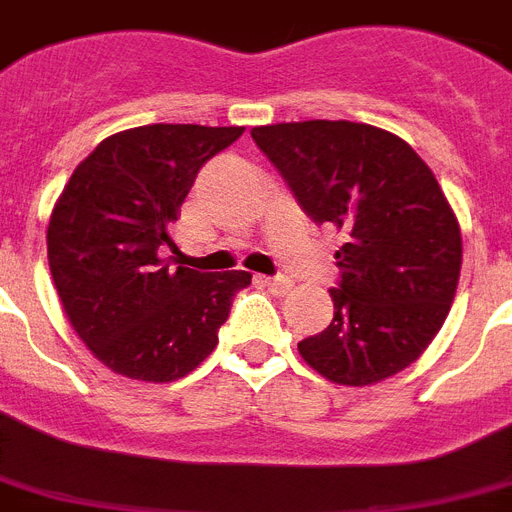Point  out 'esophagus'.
<instances>
[{"label": "esophagus", "instance_id": "34e87169", "mask_svg": "<svg viewBox=\"0 0 512 512\" xmlns=\"http://www.w3.org/2000/svg\"><path fill=\"white\" fill-rule=\"evenodd\" d=\"M263 284L268 286L273 294L292 292V278H286V276H263Z\"/></svg>", "mask_w": 512, "mask_h": 512}]
</instances>
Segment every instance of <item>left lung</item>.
<instances>
[{
    "mask_svg": "<svg viewBox=\"0 0 512 512\" xmlns=\"http://www.w3.org/2000/svg\"><path fill=\"white\" fill-rule=\"evenodd\" d=\"M252 139L302 210L344 236L334 321L297 344L302 360L342 386L405 371L439 334L463 265L458 215L431 168L397 134L350 120L257 126Z\"/></svg>",
    "mask_w": 512,
    "mask_h": 512,
    "instance_id": "obj_1",
    "label": "left lung"
}]
</instances>
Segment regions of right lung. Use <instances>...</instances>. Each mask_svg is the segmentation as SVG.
Segmentation results:
<instances>
[{
    "label": "right lung",
    "mask_w": 512,
    "mask_h": 512,
    "mask_svg": "<svg viewBox=\"0 0 512 512\" xmlns=\"http://www.w3.org/2000/svg\"><path fill=\"white\" fill-rule=\"evenodd\" d=\"M242 126L152 123L99 141L54 202L47 257L62 310L91 355L136 381L186 376L218 344L252 273L170 265V226L197 170Z\"/></svg>",
    "instance_id": "add662e5"
}]
</instances>
